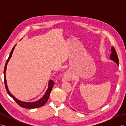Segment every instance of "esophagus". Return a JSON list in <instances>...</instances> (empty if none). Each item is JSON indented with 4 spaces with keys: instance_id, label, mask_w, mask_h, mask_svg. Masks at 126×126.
Here are the masks:
<instances>
[{
    "instance_id": "34e87169",
    "label": "esophagus",
    "mask_w": 126,
    "mask_h": 126,
    "mask_svg": "<svg viewBox=\"0 0 126 126\" xmlns=\"http://www.w3.org/2000/svg\"><path fill=\"white\" fill-rule=\"evenodd\" d=\"M69 76H68V75H65V76H64V77H63V81H68V80H69Z\"/></svg>"
}]
</instances>
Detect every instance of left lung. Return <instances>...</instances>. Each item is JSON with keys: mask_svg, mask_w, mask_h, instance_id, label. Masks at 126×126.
Returning a JSON list of instances; mask_svg holds the SVG:
<instances>
[{"mask_svg": "<svg viewBox=\"0 0 126 126\" xmlns=\"http://www.w3.org/2000/svg\"><path fill=\"white\" fill-rule=\"evenodd\" d=\"M111 51L112 52L111 53V54L110 55V58L112 60H113L114 62H115L116 63H117L118 65H119V59H118V57L115 48L112 47Z\"/></svg>", "mask_w": 126, "mask_h": 126, "instance_id": "left-lung-1", "label": "left lung"}]
</instances>
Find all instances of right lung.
Instances as JSON below:
<instances>
[{
    "instance_id": "add662e5",
    "label": "right lung",
    "mask_w": 126,
    "mask_h": 126,
    "mask_svg": "<svg viewBox=\"0 0 126 126\" xmlns=\"http://www.w3.org/2000/svg\"><path fill=\"white\" fill-rule=\"evenodd\" d=\"M16 45H15V46L12 49V50L11 51V52L10 53V55H9L8 58L6 61L5 68H4V70H3V74H4V82H5V87H6V89L7 90V93L8 94L9 96L11 97H12L13 99L15 101H16L17 104L18 105H19L20 107H22V108H28V109H33V108H37L40 107H42V106H43L44 105H45L47 101H48V99L49 97V95H50V94L51 93V91L52 90V87L55 84V82L53 81L52 80H49V83H48V89L46 91V92L45 94H44V96H43V97L41 98L40 99L38 100L37 101H35V102H23V101L19 100L18 99H17V98H15L13 94H11L10 93L9 90L8 89V87H7V85L6 76H5L6 70L7 63H8L9 60H10L11 56H12V54L13 53V51H14V49L15 48V46H16Z\"/></svg>"
}]
</instances>
